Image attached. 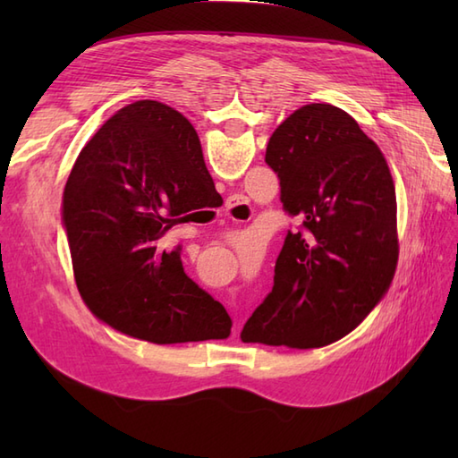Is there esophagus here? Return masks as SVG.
<instances>
[{
  "mask_svg": "<svg viewBox=\"0 0 458 458\" xmlns=\"http://www.w3.org/2000/svg\"><path fill=\"white\" fill-rule=\"evenodd\" d=\"M244 207H246V202H244V199H242V197H230L228 202H226V210H228V214H230L232 218H234L236 214Z\"/></svg>",
  "mask_w": 458,
  "mask_h": 458,
  "instance_id": "obj_1",
  "label": "esophagus"
}]
</instances>
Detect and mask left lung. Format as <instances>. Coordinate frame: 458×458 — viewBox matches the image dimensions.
<instances>
[{
	"mask_svg": "<svg viewBox=\"0 0 458 458\" xmlns=\"http://www.w3.org/2000/svg\"><path fill=\"white\" fill-rule=\"evenodd\" d=\"M287 232L274 289L242 330L244 343L320 348L369 315L397 266L395 184L384 153L352 115L307 104L271 133Z\"/></svg>",
	"mask_w": 458,
	"mask_h": 458,
	"instance_id": "obj_1",
	"label": "left lung"
}]
</instances>
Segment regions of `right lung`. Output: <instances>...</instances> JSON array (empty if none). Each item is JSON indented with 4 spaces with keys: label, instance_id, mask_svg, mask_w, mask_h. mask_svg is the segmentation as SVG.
Masks as SVG:
<instances>
[{
    "label": "right lung",
    "instance_id": "obj_1",
    "mask_svg": "<svg viewBox=\"0 0 458 458\" xmlns=\"http://www.w3.org/2000/svg\"><path fill=\"white\" fill-rule=\"evenodd\" d=\"M220 199L192 123L171 106H123L68 174L63 226L76 287L96 318L155 344L226 338L232 320L161 238Z\"/></svg>",
    "mask_w": 458,
    "mask_h": 458
}]
</instances>
